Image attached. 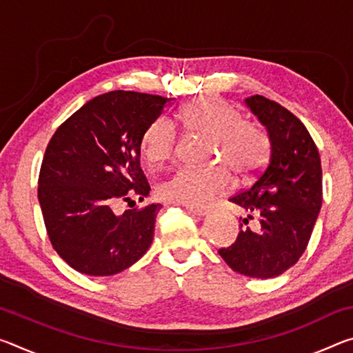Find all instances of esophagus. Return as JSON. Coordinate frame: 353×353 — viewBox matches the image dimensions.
<instances>
[{"label": "esophagus", "mask_w": 353, "mask_h": 353, "mask_svg": "<svg viewBox=\"0 0 353 353\" xmlns=\"http://www.w3.org/2000/svg\"><path fill=\"white\" fill-rule=\"evenodd\" d=\"M187 210H188L191 214H196V216H204V214L208 213L207 208H202V207H191V205H188Z\"/></svg>", "instance_id": "1"}]
</instances>
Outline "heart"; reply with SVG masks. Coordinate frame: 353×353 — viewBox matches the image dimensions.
Instances as JSON below:
<instances>
[{
	"label": "heart",
	"mask_w": 353,
	"mask_h": 353,
	"mask_svg": "<svg viewBox=\"0 0 353 353\" xmlns=\"http://www.w3.org/2000/svg\"><path fill=\"white\" fill-rule=\"evenodd\" d=\"M182 126L190 137L208 139L205 166H182L160 183L162 198L191 207H205L230 190L236 174L246 182L260 174L271 155V139L259 121L243 119L235 107L214 97L198 98L182 107ZM179 134L166 117L146 128L141 151L149 163L168 162L176 155Z\"/></svg>",
	"instance_id": "b5f03b06"
}]
</instances>
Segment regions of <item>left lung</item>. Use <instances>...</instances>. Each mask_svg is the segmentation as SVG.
<instances>
[{"instance_id":"left-lung-1","label":"left lung","mask_w":353,"mask_h":353,"mask_svg":"<svg viewBox=\"0 0 353 353\" xmlns=\"http://www.w3.org/2000/svg\"><path fill=\"white\" fill-rule=\"evenodd\" d=\"M271 139L270 160L250 187L230 202L248 213L234 244L218 252L232 270L255 279H271L305 252L322 204L321 157L312 135L294 113L272 99H246ZM259 221L257 229L248 227Z\"/></svg>"}]
</instances>
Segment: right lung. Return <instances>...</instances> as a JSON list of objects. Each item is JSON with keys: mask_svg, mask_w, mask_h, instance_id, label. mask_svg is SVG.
I'll return each mask as SVG.
<instances>
[{"mask_svg": "<svg viewBox=\"0 0 353 353\" xmlns=\"http://www.w3.org/2000/svg\"><path fill=\"white\" fill-rule=\"evenodd\" d=\"M168 98L115 90L61 124L48 143L39 174V202L50 241L65 263L87 276H113L146 254L160 204L115 214L118 201L148 196L140 168L146 128Z\"/></svg>", "mask_w": 353, "mask_h": 353, "instance_id": "right-lung-1", "label": "right lung"}]
</instances>
